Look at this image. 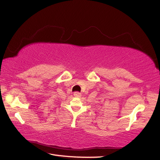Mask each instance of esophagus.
Wrapping results in <instances>:
<instances>
[{
    "mask_svg": "<svg viewBox=\"0 0 160 160\" xmlns=\"http://www.w3.org/2000/svg\"><path fill=\"white\" fill-rule=\"evenodd\" d=\"M74 97H77V98H79L81 97V94L79 93V92H74Z\"/></svg>",
    "mask_w": 160,
    "mask_h": 160,
    "instance_id": "1",
    "label": "esophagus"
}]
</instances>
